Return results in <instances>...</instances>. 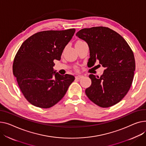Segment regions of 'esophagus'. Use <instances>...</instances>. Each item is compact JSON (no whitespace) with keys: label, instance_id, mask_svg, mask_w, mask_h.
<instances>
[{"label":"esophagus","instance_id":"1","mask_svg":"<svg viewBox=\"0 0 146 146\" xmlns=\"http://www.w3.org/2000/svg\"><path fill=\"white\" fill-rule=\"evenodd\" d=\"M82 77H83V76H82V75H77V76H76V79H80L82 78Z\"/></svg>","mask_w":146,"mask_h":146}]
</instances>
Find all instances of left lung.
Masks as SVG:
<instances>
[{"instance_id": "obj_1", "label": "left lung", "mask_w": 146, "mask_h": 146, "mask_svg": "<svg viewBox=\"0 0 146 146\" xmlns=\"http://www.w3.org/2000/svg\"><path fill=\"white\" fill-rule=\"evenodd\" d=\"M76 35L89 46L87 64L92 67L99 61L105 68L100 77L89 76L92 84L86 94L102 108L117 104L127 93L133 80L135 64L129 45L121 35L106 27L83 29Z\"/></svg>"}]
</instances>
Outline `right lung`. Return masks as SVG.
Here are the masks:
<instances>
[{
	"label": "right lung",
	"mask_w": 146,
	"mask_h": 146,
	"mask_svg": "<svg viewBox=\"0 0 146 146\" xmlns=\"http://www.w3.org/2000/svg\"><path fill=\"white\" fill-rule=\"evenodd\" d=\"M74 29L36 33L22 43L13 64V73L27 100L38 108H50L67 92L74 77L54 71V60H60L72 39Z\"/></svg>",
	"instance_id": "obj_1"
}]
</instances>
